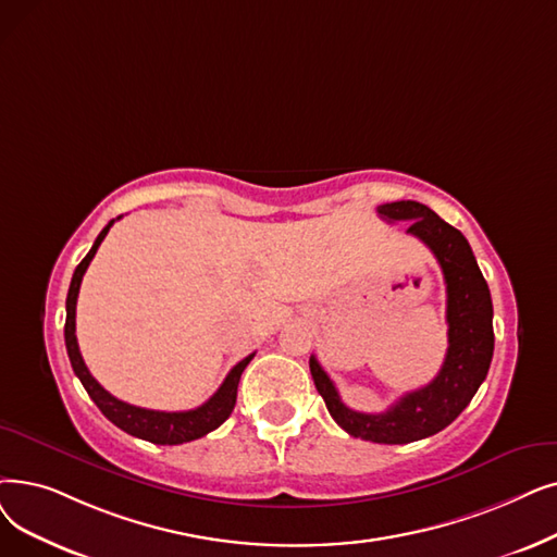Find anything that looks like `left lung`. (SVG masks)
<instances>
[{
	"mask_svg": "<svg viewBox=\"0 0 557 557\" xmlns=\"http://www.w3.org/2000/svg\"><path fill=\"white\" fill-rule=\"evenodd\" d=\"M377 213L389 223L409 221L407 234L423 240L442 265L448 323L444 364L430 384L400 396L382 414H364L346 407L334 382L313 355L309 357V371L330 417L350 437L373 444H409L450 425L487 377L494 355V307L490 286L462 232L414 200L380 205Z\"/></svg>",
	"mask_w": 557,
	"mask_h": 557,
	"instance_id": "obj_1",
	"label": "left lung"
}]
</instances>
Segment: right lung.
<instances>
[{
  "label": "right lung",
  "instance_id": "1",
  "mask_svg": "<svg viewBox=\"0 0 557 557\" xmlns=\"http://www.w3.org/2000/svg\"><path fill=\"white\" fill-rule=\"evenodd\" d=\"M113 223L115 221H111L100 232V236L95 238L90 252L82 259V263L75 269V275H72V282H70V292H67V300H65V348H67L72 371H75V375L82 380L84 389L88 392L92 403L100 407V412L113 425L132 434V437L152 442L159 446H175V444L200 440L207 432L223 425L227 421V417L232 414V409L236 405V389H238L240 373H244V369L250 364L255 352L238 361V364L227 373L225 382L221 384V389L215 392L205 405H200L196 409H188V412H157V409L136 407V405H129L125 400H117L115 396H111L104 386L90 375L88 367L84 364V357L79 352L77 334H75V311H77V296H79L82 277Z\"/></svg>",
  "mask_w": 557,
  "mask_h": 557
}]
</instances>
